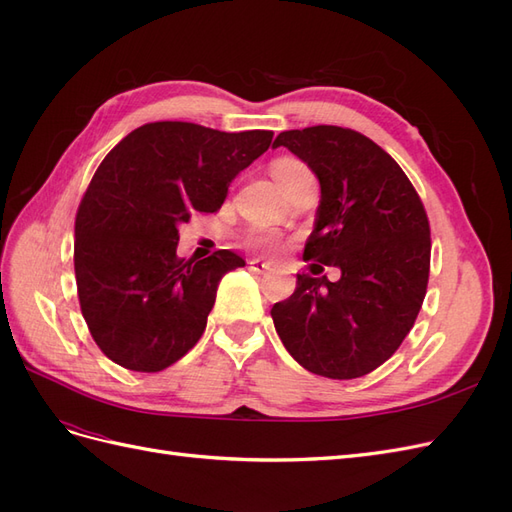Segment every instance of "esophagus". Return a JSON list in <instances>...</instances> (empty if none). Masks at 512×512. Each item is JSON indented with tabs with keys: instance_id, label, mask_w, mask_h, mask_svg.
Masks as SVG:
<instances>
[{
	"instance_id": "1",
	"label": "esophagus",
	"mask_w": 512,
	"mask_h": 512,
	"mask_svg": "<svg viewBox=\"0 0 512 512\" xmlns=\"http://www.w3.org/2000/svg\"><path fill=\"white\" fill-rule=\"evenodd\" d=\"M247 265H250V269L256 271V273H269V271H273L271 262H265V260H260V258H252L250 262H247Z\"/></svg>"
}]
</instances>
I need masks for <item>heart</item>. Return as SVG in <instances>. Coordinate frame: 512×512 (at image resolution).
<instances>
[{"label": "heart", "instance_id": "1", "mask_svg": "<svg viewBox=\"0 0 512 512\" xmlns=\"http://www.w3.org/2000/svg\"><path fill=\"white\" fill-rule=\"evenodd\" d=\"M303 170H307V168L301 162L292 160V158L275 160L273 166H271V173H273L275 181H280V179L290 177V175L303 173ZM250 243H252V247H256V250H260V252H273L277 247V237L273 235V232H256V235H252Z\"/></svg>", "mask_w": 512, "mask_h": 512}]
</instances>
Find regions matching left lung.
Here are the masks:
<instances>
[{
  "label": "left lung",
  "instance_id": "left-lung-1",
  "mask_svg": "<svg viewBox=\"0 0 512 512\" xmlns=\"http://www.w3.org/2000/svg\"><path fill=\"white\" fill-rule=\"evenodd\" d=\"M277 147L305 162L320 183L303 258L337 267L342 277L297 275V290L271 309L275 331L312 374L361 378L391 359L423 305L427 213L399 164L359 132L286 130Z\"/></svg>",
  "mask_w": 512,
  "mask_h": 512
}]
</instances>
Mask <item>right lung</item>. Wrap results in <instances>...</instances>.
Listing matches in <instances>:
<instances>
[{
    "label": "right lung",
    "instance_id": "right-lung-1",
    "mask_svg": "<svg viewBox=\"0 0 512 512\" xmlns=\"http://www.w3.org/2000/svg\"><path fill=\"white\" fill-rule=\"evenodd\" d=\"M271 138L156 121L102 160L76 213L74 273L89 333L113 363L151 374L196 346L220 280L245 260L230 250L177 258L179 226L218 211Z\"/></svg>",
    "mask_w": 512,
    "mask_h": 512
}]
</instances>
